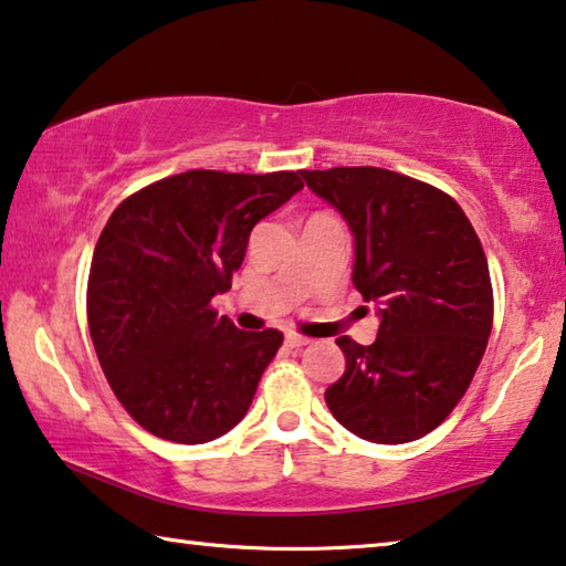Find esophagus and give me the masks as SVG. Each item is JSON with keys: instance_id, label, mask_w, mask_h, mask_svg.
Masks as SVG:
<instances>
[{"instance_id": "obj_1", "label": "esophagus", "mask_w": 566, "mask_h": 566, "mask_svg": "<svg viewBox=\"0 0 566 566\" xmlns=\"http://www.w3.org/2000/svg\"><path fill=\"white\" fill-rule=\"evenodd\" d=\"M286 345L290 347H304V345H310L312 339L310 337H304V335H297V332H286Z\"/></svg>"}]
</instances>
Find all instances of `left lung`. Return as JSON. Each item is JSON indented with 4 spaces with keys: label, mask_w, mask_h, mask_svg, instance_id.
Returning <instances> with one entry per match:
<instances>
[{
    "label": "left lung",
    "mask_w": 566,
    "mask_h": 566,
    "mask_svg": "<svg viewBox=\"0 0 566 566\" xmlns=\"http://www.w3.org/2000/svg\"><path fill=\"white\" fill-rule=\"evenodd\" d=\"M302 178L347 221L353 284L380 317L373 345L337 339L345 373L327 408L365 441H418L459 406L486 353L493 292L481 241L451 196L396 170L339 166Z\"/></svg>",
    "instance_id": "8db88e82"
}]
</instances>
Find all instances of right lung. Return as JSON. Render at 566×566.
I'll use <instances>...</instances> for the list:
<instances>
[{
    "label": "right lung",
    "mask_w": 566,
    "mask_h": 566,
    "mask_svg": "<svg viewBox=\"0 0 566 566\" xmlns=\"http://www.w3.org/2000/svg\"><path fill=\"white\" fill-rule=\"evenodd\" d=\"M294 170H186L125 199L93 251L87 325L107 382L130 418L164 441L206 443L254 400L280 329L219 317L251 229L302 191Z\"/></svg>",
    "instance_id": "right-lung-1"
}]
</instances>
